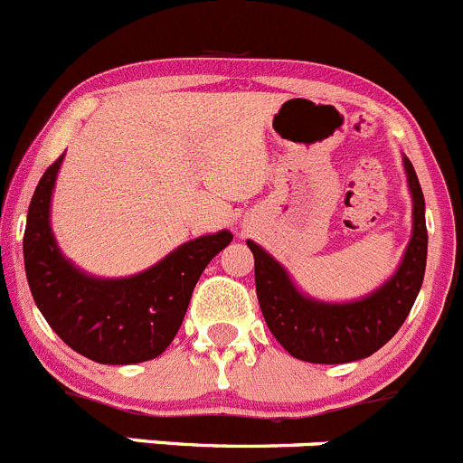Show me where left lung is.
<instances>
[{
  "mask_svg": "<svg viewBox=\"0 0 463 463\" xmlns=\"http://www.w3.org/2000/svg\"><path fill=\"white\" fill-rule=\"evenodd\" d=\"M403 165L414 204L412 238L397 274L368 298L341 305L305 298L289 283L283 267L256 242L247 241L254 254L256 297L267 327L297 359L309 364H350L365 359L383 347L406 321L423 283L428 230L421 184L408 158Z\"/></svg>",
  "mask_w": 463,
  "mask_h": 463,
  "instance_id": "obj_1",
  "label": "left lung"
}]
</instances>
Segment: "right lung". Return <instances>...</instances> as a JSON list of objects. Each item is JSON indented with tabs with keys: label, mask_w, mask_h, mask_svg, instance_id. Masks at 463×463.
<instances>
[{
	"label": "right lung",
	"mask_w": 463,
	"mask_h": 463,
	"mask_svg": "<svg viewBox=\"0 0 463 463\" xmlns=\"http://www.w3.org/2000/svg\"><path fill=\"white\" fill-rule=\"evenodd\" d=\"M61 156L44 171L28 207L24 265L37 307L55 335L90 361L111 365L156 359L183 326L189 298L209 260L232 242L230 232L184 242L142 274L90 279L57 250L49 225Z\"/></svg>",
	"instance_id": "right-lung-1"
}]
</instances>
